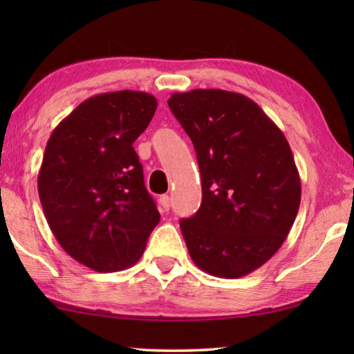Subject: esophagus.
Masks as SVG:
<instances>
[{"label":"esophagus","mask_w":354,"mask_h":354,"mask_svg":"<svg viewBox=\"0 0 354 354\" xmlns=\"http://www.w3.org/2000/svg\"><path fill=\"white\" fill-rule=\"evenodd\" d=\"M159 205L162 206L164 211H167L169 207H171V198H169L167 195H161L159 196Z\"/></svg>","instance_id":"obj_1"}]
</instances>
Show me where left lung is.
Listing matches in <instances>:
<instances>
[{
    "label": "left lung",
    "instance_id": "1",
    "mask_svg": "<svg viewBox=\"0 0 354 354\" xmlns=\"http://www.w3.org/2000/svg\"><path fill=\"white\" fill-rule=\"evenodd\" d=\"M196 151L203 201L180 221L193 263L221 279L253 272L277 253L301 201L292 149L248 96L192 90L167 101Z\"/></svg>",
    "mask_w": 354,
    "mask_h": 354
}]
</instances>
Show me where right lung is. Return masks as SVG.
<instances>
[{
  "label": "right lung",
  "mask_w": 354,
  "mask_h": 354,
  "mask_svg": "<svg viewBox=\"0 0 354 354\" xmlns=\"http://www.w3.org/2000/svg\"><path fill=\"white\" fill-rule=\"evenodd\" d=\"M156 108L145 91L95 95L46 143L38 195L48 225L71 258L96 272L137 263L161 217L132 147Z\"/></svg>",
  "instance_id": "obj_1"
}]
</instances>
